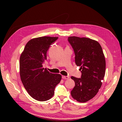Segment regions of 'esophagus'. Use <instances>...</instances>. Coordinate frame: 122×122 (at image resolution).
<instances>
[{
    "label": "esophagus",
    "mask_w": 122,
    "mask_h": 122,
    "mask_svg": "<svg viewBox=\"0 0 122 122\" xmlns=\"http://www.w3.org/2000/svg\"><path fill=\"white\" fill-rule=\"evenodd\" d=\"M62 79H65V80H68L69 79V76H62Z\"/></svg>",
    "instance_id": "34e87169"
}]
</instances>
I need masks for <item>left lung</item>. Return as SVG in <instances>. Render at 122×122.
<instances>
[{
    "label": "left lung",
    "mask_w": 122,
    "mask_h": 122,
    "mask_svg": "<svg viewBox=\"0 0 122 122\" xmlns=\"http://www.w3.org/2000/svg\"><path fill=\"white\" fill-rule=\"evenodd\" d=\"M75 53V62L80 66L81 78L71 76L75 86L71 94L74 100L84 103L98 92L105 73L106 62L102 48L97 41L87 38L69 37L68 39Z\"/></svg>",
    "instance_id": "left-lung-1"
}]
</instances>
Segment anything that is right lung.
Listing matches in <instances>:
<instances>
[{"instance_id":"1","label":"right lung","mask_w":122,"mask_h":122,"mask_svg":"<svg viewBox=\"0 0 122 122\" xmlns=\"http://www.w3.org/2000/svg\"><path fill=\"white\" fill-rule=\"evenodd\" d=\"M58 37H45L28 41L20 58V76L29 94L39 101H47L53 97L54 89L62 76L50 73L43 68L46 52Z\"/></svg>"}]
</instances>
